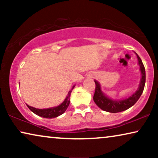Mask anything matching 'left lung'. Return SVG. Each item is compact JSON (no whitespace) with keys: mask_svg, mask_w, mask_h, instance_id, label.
Returning <instances> with one entry per match:
<instances>
[{"mask_svg":"<svg viewBox=\"0 0 158 158\" xmlns=\"http://www.w3.org/2000/svg\"><path fill=\"white\" fill-rule=\"evenodd\" d=\"M137 57L138 64L139 65V70L141 71V80H140V83L139 88L137 91L128 97L127 98L122 99V100H114L109 98L106 96L101 90V85L98 81L95 80V83H96V90H95V94L94 96V101L96 104L103 111L110 112V113H118V112L124 111L125 110L129 109V108L135 105L136 102L141 96L144 90V85H145V69H144V64L142 63V60L138 56L137 53L135 52Z\"/></svg>","mask_w":158,"mask_h":158,"instance_id":"1","label":"left lung"}]
</instances>
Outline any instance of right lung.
<instances>
[{
  "label": "right lung",
  "instance_id": "1",
  "mask_svg": "<svg viewBox=\"0 0 158 158\" xmlns=\"http://www.w3.org/2000/svg\"><path fill=\"white\" fill-rule=\"evenodd\" d=\"M74 87L75 85L73 86L72 89L68 92V96H67L66 98L64 99L63 102H62L61 104L57 106L56 107L40 109H36V108L30 106L27 104V106H28V108H29V109L33 112V113L36 114L37 116H41V117L47 118H52L57 117V116L62 115V114L66 111V109H68V106L70 104V97L71 92H72V90L73 88H74Z\"/></svg>",
  "mask_w": 158,
  "mask_h": 158
}]
</instances>
